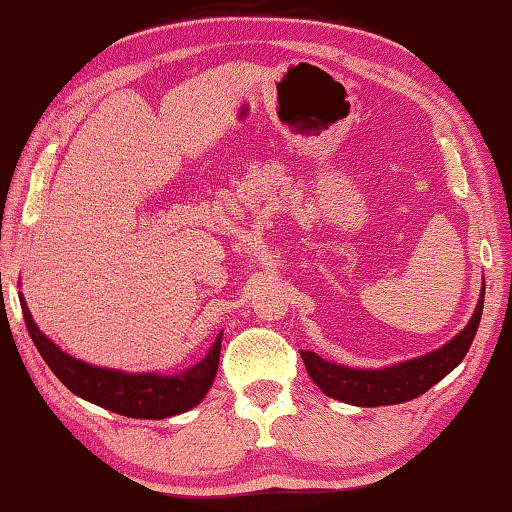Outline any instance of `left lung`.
Listing matches in <instances>:
<instances>
[{"mask_svg":"<svg viewBox=\"0 0 512 512\" xmlns=\"http://www.w3.org/2000/svg\"><path fill=\"white\" fill-rule=\"evenodd\" d=\"M484 294L486 287L481 289L477 310L464 327V332H459L441 350L406 363L390 365V368L383 370H352L336 363H327L314 352H301L305 368L327 397L352 403V406H394V403L417 399L464 361L477 334L481 312H484Z\"/></svg>","mask_w":512,"mask_h":512,"instance_id":"8db88e82","label":"left lung"}]
</instances>
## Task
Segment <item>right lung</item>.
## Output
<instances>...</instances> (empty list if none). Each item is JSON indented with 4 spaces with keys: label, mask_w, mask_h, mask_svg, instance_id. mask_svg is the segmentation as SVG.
I'll return each instance as SVG.
<instances>
[{
    "label": "right lung",
    "mask_w": 512,
    "mask_h": 512,
    "mask_svg": "<svg viewBox=\"0 0 512 512\" xmlns=\"http://www.w3.org/2000/svg\"><path fill=\"white\" fill-rule=\"evenodd\" d=\"M19 305H22L26 330L31 334L37 350H40L42 359L48 363V368L73 394L104 410L118 412L122 417L131 419H167L198 406L211 388V383H214L223 332L218 334L216 343L211 345L205 359L176 376L127 374L95 368V365L73 359L71 354L62 352L35 325L24 296H19Z\"/></svg>",
    "instance_id": "obj_1"
}]
</instances>
